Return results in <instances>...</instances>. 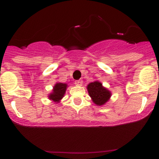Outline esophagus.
<instances>
[{
    "mask_svg": "<svg viewBox=\"0 0 159 159\" xmlns=\"http://www.w3.org/2000/svg\"><path fill=\"white\" fill-rule=\"evenodd\" d=\"M82 80H77V81H75V84L76 86H81L82 85Z\"/></svg>",
    "mask_w": 159,
    "mask_h": 159,
    "instance_id": "1",
    "label": "esophagus"
}]
</instances>
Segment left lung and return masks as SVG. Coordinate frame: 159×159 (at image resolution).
I'll return each instance as SVG.
<instances>
[{"mask_svg": "<svg viewBox=\"0 0 159 159\" xmlns=\"http://www.w3.org/2000/svg\"><path fill=\"white\" fill-rule=\"evenodd\" d=\"M87 89L93 102L99 106L105 105L111 95V91L103 87L102 83L98 81L89 84Z\"/></svg>", "mask_w": 159, "mask_h": 159, "instance_id": "8db88e82", "label": "left lung"}]
</instances>
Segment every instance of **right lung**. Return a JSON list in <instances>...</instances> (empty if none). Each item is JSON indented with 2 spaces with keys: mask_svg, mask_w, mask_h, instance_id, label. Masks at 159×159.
Masks as SVG:
<instances>
[{
  "mask_svg": "<svg viewBox=\"0 0 159 159\" xmlns=\"http://www.w3.org/2000/svg\"><path fill=\"white\" fill-rule=\"evenodd\" d=\"M68 84L65 83H56L53 89V91L48 95L50 100L58 103L64 97Z\"/></svg>",
  "mask_w": 159,
  "mask_h": 159,
  "instance_id": "obj_1",
  "label": "right lung"
}]
</instances>
